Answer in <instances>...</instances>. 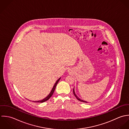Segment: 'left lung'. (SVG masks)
<instances>
[{"instance_id": "left-lung-1", "label": "left lung", "mask_w": 129, "mask_h": 129, "mask_svg": "<svg viewBox=\"0 0 129 129\" xmlns=\"http://www.w3.org/2000/svg\"><path fill=\"white\" fill-rule=\"evenodd\" d=\"M73 93H74V96L76 97V98L77 99V100H78L79 101H81V102H85V103H87L86 101H83V100H81L80 99H79V98L77 96H76V95L75 94V92H74V88L73 89Z\"/></svg>"}]
</instances>
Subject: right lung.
Returning <instances> with one entry per match:
<instances>
[{"mask_svg":"<svg viewBox=\"0 0 129 129\" xmlns=\"http://www.w3.org/2000/svg\"><path fill=\"white\" fill-rule=\"evenodd\" d=\"M60 78L56 81V82L55 83V85H54V87H53V88H52V89L51 91V92H50V93L45 98H44V99H43L42 100H40V101H35V102H37V103H43V102H45V101H47L48 100H49V99H50V98L52 96V95L53 94V93H54V91H55V88H56V85H57V83H58V82L59 81V80H60ZM33 102H34V101H33Z\"/></svg>","mask_w":129,"mask_h":129,"instance_id":"obj_1","label":"right lung"}]
</instances>
